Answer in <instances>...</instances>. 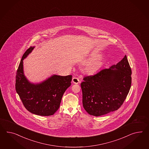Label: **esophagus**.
Returning <instances> with one entry per match:
<instances>
[{
    "label": "esophagus",
    "instance_id": "34e87169",
    "mask_svg": "<svg viewBox=\"0 0 149 149\" xmlns=\"http://www.w3.org/2000/svg\"><path fill=\"white\" fill-rule=\"evenodd\" d=\"M72 82L74 84H79V83L80 82V80H79V79L78 77H74L72 78Z\"/></svg>",
    "mask_w": 149,
    "mask_h": 149
}]
</instances>
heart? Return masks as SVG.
I'll return each mask as SVG.
<instances>
[{
  "mask_svg": "<svg viewBox=\"0 0 149 149\" xmlns=\"http://www.w3.org/2000/svg\"><path fill=\"white\" fill-rule=\"evenodd\" d=\"M96 58H97L96 57H94L93 58H92V60H95ZM100 62H95V63H93V64H92V65L89 67V69L90 72H94L96 71L97 70V69H99V67H100Z\"/></svg>",
  "mask_w": 149,
  "mask_h": 149,
  "instance_id": "1",
  "label": "heart"
}]
</instances>
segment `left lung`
I'll return each instance as SVG.
<instances>
[{"mask_svg": "<svg viewBox=\"0 0 149 149\" xmlns=\"http://www.w3.org/2000/svg\"><path fill=\"white\" fill-rule=\"evenodd\" d=\"M131 74L125 55L116 65L84 77L81 87L82 104L86 112L98 117L119 109L131 88Z\"/></svg>", "mask_w": 149, "mask_h": 149, "instance_id": "8db88e82", "label": "left lung"}]
</instances>
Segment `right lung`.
<instances>
[{"label": "right lung", "mask_w": 149, "mask_h": 149, "mask_svg": "<svg viewBox=\"0 0 149 149\" xmlns=\"http://www.w3.org/2000/svg\"><path fill=\"white\" fill-rule=\"evenodd\" d=\"M30 47L20 60L16 75V91L28 111L40 116L53 115L59 109L62 96L71 85L72 75H54L40 84L29 82L23 72V60L32 52Z\"/></svg>", "instance_id": "1"}]
</instances>
